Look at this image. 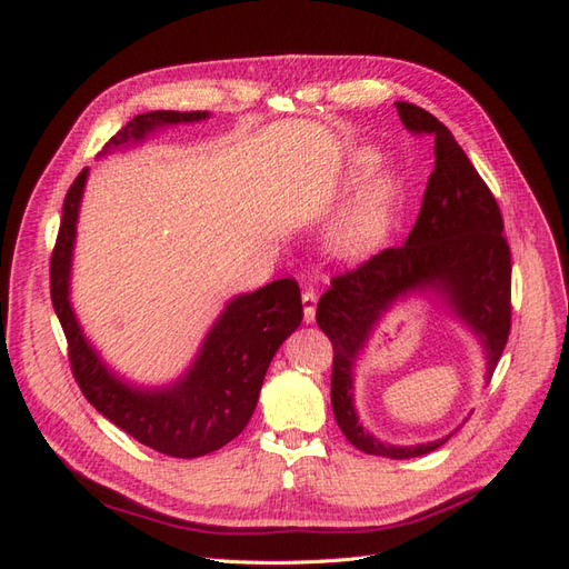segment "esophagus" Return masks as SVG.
Segmentation results:
<instances>
[{"label": "esophagus", "mask_w": 569, "mask_h": 569, "mask_svg": "<svg viewBox=\"0 0 569 569\" xmlns=\"http://www.w3.org/2000/svg\"><path fill=\"white\" fill-rule=\"evenodd\" d=\"M301 301H303V320H306V322H313V318H316V306H318L316 289H303Z\"/></svg>", "instance_id": "obj_1"}]
</instances>
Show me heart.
I'll use <instances>...</instances> for the list:
<instances>
[{
  "instance_id": "obj_1",
  "label": "heart",
  "mask_w": 569,
  "mask_h": 569,
  "mask_svg": "<svg viewBox=\"0 0 569 569\" xmlns=\"http://www.w3.org/2000/svg\"><path fill=\"white\" fill-rule=\"evenodd\" d=\"M372 170V153H360L353 161V180L360 182L370 178ZM396 192H399V187H396L393 178H375L363 192H360L351 209L337 220V226L330 234L332 249L343 258H360L380 247L391 226Z\"/></svg>"
}]
</instances>
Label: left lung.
<instances>
[{
  "mask_svg": "<svg viewBox=\"0 0 569 569\" xmlns=\"http://www.w3.org/2000/svg\"><path fill=\"white\" fill-rule=\"evenodd\" d=\"M396 109L408 132L435 140V170L427 180L418 220L406 244L385 249L337 274L318 301L316 320L335 349L332 410L343 437L363 453L406 460L432 453L451 435L418 446L375 439L358 422L353 408L358 353L368 347L377 320L396 301L432 291L485 343L487 380H491L510 335L512 266L501 209L451 130L408 101H396Z\"/></svg>",
  "mask_w": 569,
  "mask_h": 569,
  "instance_id": "8db88e82",
  "label": "left lung"
}]
</instances>
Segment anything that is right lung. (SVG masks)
<instances>
[{"instance_id":"add662e5","label":"right lung","mask_w":569,"mask_h":569,"mask_svg":"<svg viewBox=\"0 0 569 569\" xmlns=\"http://www.w3.org/2000/svg\"><path fill=\"white\" fill-rule=\"evenodd\" d=\"M206 111H149L134 116L104 147V153L140 142L153 130L197 123ZM88 168L73 180L49 263L51 303L68 341V360L80 391L101 416L132 439L170 458H199L242 435L253 416L272 356L303 318L297 280H274L251 295H239L213 322L199 356L176 385L132 387L116 377L84 339L68 299L76 222Z\"/></svg>"}]
</instances>
